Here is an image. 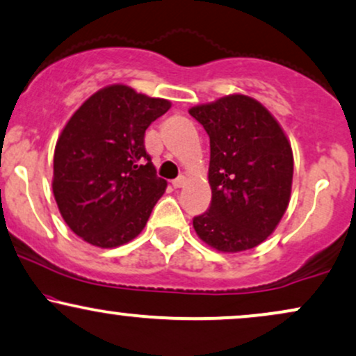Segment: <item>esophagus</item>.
<instances>
[{
  "label": "esophagus",
  "instance_id": "esophagus-1",
  "mask_svg": "<svg viewBox=\"0 0 356 356\" xmlns=\"http://www.w3.org/2000/svg\"><path fill=\"white\" fill-rule=\"evenodd\" d=\"M184 184H186V177L181 175V177H177L175 181H172V187L174 189H181V187H184Z\"/></svg>",
  "mask_w": 356,
  "mask_h": 356
}]
</instances>
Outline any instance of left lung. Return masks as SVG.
Segmentation results:
<instances>
[{
    "instance_id": "left-lung-1",
    "label": "left lung",
    "mask_w": 356,
    "mask_h": 356,
    "mask_svg": "<svg viewBox=\"0 0 356 356\" xmlns=\"http://www.w3.org/2000/svg\"><path fill=\"white\" fill-rule=\"evenodd\" d=\"M189 114L211 139L212 202L192 220L197 235L227 254L260 245L290 202L293 154L284 129L245 94L194 106Z\"/></svg>"
}]
</instances>
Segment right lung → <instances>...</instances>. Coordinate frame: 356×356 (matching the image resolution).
I'll return each instance as SVG.
<instances>
[{"label":"right lung","instance_id":"add662e5","mask_svg":"<svg viewBox=\"0 0 356 356\" xmlns=\"http://www.w3.org/2000/svg\"><path fill=\"white\" fill-rule=\"evenodd\" d=\"M170 101L111 84L88 97L54 149L53 194L64 222L91 245L113 248L143 232L167 182L144 134Z\"/></svg>","mask_w":356,"mask_h":356}]
</instances>
